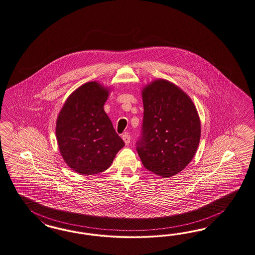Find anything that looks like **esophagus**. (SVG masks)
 Here are the masks:
<instances>
[{"label": "esophagus", "mask_w": 255, "mask_h": 255, "mask_svg": "<svg viewBox=\"0 0 255 255\" xmlns=\"http://www.w3.org/2000/svg\"><path fill=\"white\" fill-rule=\"evenodd\" d=\"M123 139L124 141V143H125V145H129L130 141H131V136L128 133H124L123 135Z\"/></svg>", "instance_id": "1"}]
</instances>
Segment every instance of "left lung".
<instances>
[{"mask_svg":"<svg viewBox=\"0 0 255 255\" xmlns=\"http://www.w3.org/2000/svg\"><path fill=\"white\" fill-rule=\"evenodd\" d=\"M144 117L137 152L143 166L163 178L191 162L201 139V121L190 97L173 83L156 79L141 90Z\"/></svg>","mask_w":255,"mask_h":255,"instance_id":"1","label":"left lung"}]
</instances>
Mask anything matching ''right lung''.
<instances>
[{
    "label": "right lung",
    "mask_w": 255,
    "mask_h": 255,
    "mask_svg": "<svg viewBox=\"0 0 255 255\" xmlns=\"http://www.w3.org/2000/svg\"><path fill=\"white\" fill-rule=\"evenodd\" d=\"M110 90L97 81L88 82L68 97L57 117L59 151L65 163L82 175L105 171L124 146L104 109Z\"/></svg>",
    "instance_id": "obj_1"
}]
</instances>
